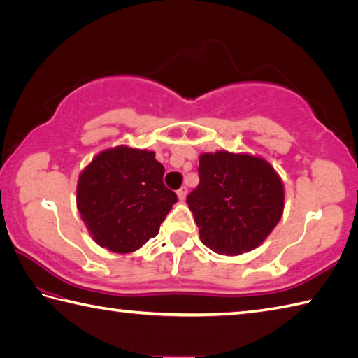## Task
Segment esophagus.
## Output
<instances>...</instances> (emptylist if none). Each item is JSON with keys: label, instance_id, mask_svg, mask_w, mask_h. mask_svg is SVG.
I'll return each mask as SVG.
<instances>
[{"label": "esophagus", "instance_id": "1", "mask_svg": "<svg viewBox=\"0 0 358 358\" xmlns=\"http://www.w3.org/2000/svg\"><path fill=\"white\" fill-rule=\"evenodd\" d=\"M187 187H182V188H179L178 190V198H179V201H184L185 198H187Z\"/></svg>", "mask_w": 358, "mask_h": 358}]
</instances>
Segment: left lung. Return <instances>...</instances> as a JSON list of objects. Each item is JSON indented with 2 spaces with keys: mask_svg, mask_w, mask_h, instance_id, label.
<instances>
[{
  "mask_svg": "<svg viewBox=\"0 0 358 358\" xmlns=\"http://www.w3.org/2000/svg\"><path fill=\"white\" fill-rule=\"evenodd\" d=\"M199 185L187 196L199 237L218 254L262 245L284 212V184L265 159L227 151L199 157Z\"/></svg>",
  "mask_w": 358,
  "mask_h": 358,
  "instance_id": "obj_1",
  "label": "left lung"
}]
</instances>
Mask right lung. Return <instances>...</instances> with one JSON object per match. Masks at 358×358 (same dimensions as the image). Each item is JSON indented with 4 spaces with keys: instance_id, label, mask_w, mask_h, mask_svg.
Wrapping results in <instances>:
<instances>
[{
    "instance_id": "add662e5",
    "label": "right lung",
    "mask_w": 358,
    "mask_h": 358,
    "mask_svg": "<svg viewBox=\"0 0 358 358\" xmlns=\"http://www.w3.org/2000/svg\"><path fill=\"white\" fill-rule=\"evenodd\" d=\"M165 168L152 151L117 146L99 152L80 173L76 202L80 218L99 246L137 251L156 237L178 202L164 184Z\"/></svg>"
}]
</instances>
